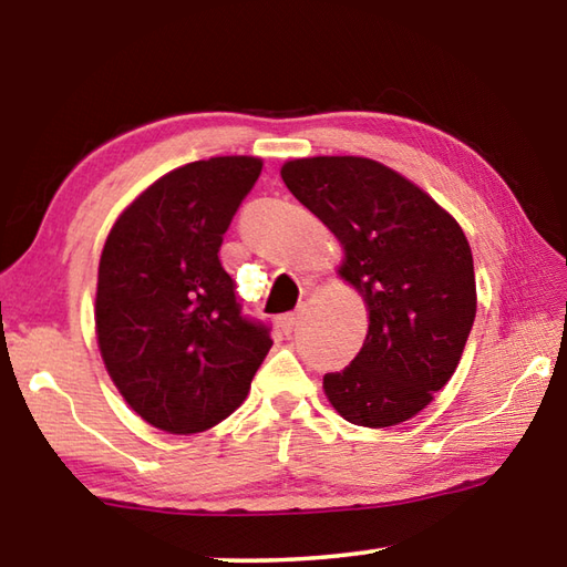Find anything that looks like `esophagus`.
I'll list each match as a JSON object with an SVG mask.
<instances>
[{
    "instance_id": "esophagus-1",
    "label": "esophagus",
    "mask_w": 567,
    "mask_h": 567,
    "mask_svg": "<svg viewBox=\"0 0 567 567\" xmlns=\"http://www.w3.org/2000/svg\"><path fill=\"white\" fill-rule=\"evenodd\" d=\"M300 322H302V312H287L280 320H277V328H280L285 334H290L297 330V324Z\"/></svg>"
}]
</instances>
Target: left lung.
<instances>
[{
	"label": "left lung",
	"instance_id": "obj_1",
	"mask_svg": "<svg viewBox=\"0 0 567 567\" xmlns=\"http://www.w3.org/2000/svg\"><path fill=\"white\" fill-rule=\"evenodd\" d=\"M282 179L340 239V275L370 307L362 350L324 375V395L354 425L410 420L453 378L473 330L465 233L433 197L375 159H292Z\"/></svg>",
	"mask_w": 567,
	"mask_h": 567
}]
</instances>
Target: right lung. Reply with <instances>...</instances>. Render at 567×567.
Here are the masks:
<instances>
[{
  "label": "right lung",
  "mask_w": 567,
  "mask_h": 567,
  "mask_svg": "<svg viewBox=\"0 0 567 567\" xmlns=\"http://www.w3.org/2000/svg\"><path fill=\"white\" fill-rule=\"evenodd\" d=\"M262 172L257 157L172 169L124 209L104 243L97 340L110 378L150 425L203 433L247 398L272 348L247 318L219 247Z\"/></svg>",
  "instance_id": "1"
}]
</instances>
